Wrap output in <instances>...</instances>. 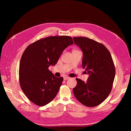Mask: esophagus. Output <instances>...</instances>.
I'll return each mask as SVG.
<instances>
[{"label":"esophagus","mask_w":131,"mask_h":131,"mask_svg":"<svg viewBox=\"0 0 131 131\" xmlns=\"http://www.w3.org/2000/svg\"><path fill=\"white\" fill-rule=\"evenodd\" d=\"M69 78H70L69 77H64V80H68V79H69Z\"/></svg>","instance_id":"1"}]
</instances>
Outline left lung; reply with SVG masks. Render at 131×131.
<instances>
[{
  "label": "left lung",
  "mask_w": 131,
  "mask_h": 131,
  "mask_svg": "<svg viewBox=\"0 0 131 131\" xmlns=\"http://www.w3.org/2000/svg\"><path fill=\"white\" fill-rule=\"evenodd\" d=\"M73 40L82 51V68L90 75L86 82L76 79L74 94L83 105L97 106L108 97L113 88L115 68L112 55L103 44L93 39L81 37Z\"/></svg>",
  "instance_id": "left-lung-1"
}]
</instances>
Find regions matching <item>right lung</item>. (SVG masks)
I'll use <instances>...</instances> for the list:
<instances>
[{"instance_id":"obj_1","label":"right lung","mask_w":131,"mask_h":131,"mask_svg":"<svg viewBox=\"0 0 131 131\" xmlns=\"http://www.w3.org/2000/svg\"><path fill=\"white\" fill-rule=\"evenodd\" d=\"M73 44L72 37L52 36L30 43L23 52L19 63V81L27 97L38 106H44L57 95L63 80L50 71L67 47Z\"/></svg>"}]
</instances>
